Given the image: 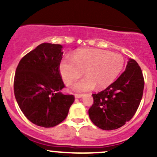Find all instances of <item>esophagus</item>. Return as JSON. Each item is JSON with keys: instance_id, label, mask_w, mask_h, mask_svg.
I'll list each match as a JSON object with an SVG mask.
<instances>
[{"instance_id": "obj_1", "label": "esophagus", "mask_w": 157, "mask_h": 157, "mask_svg": "<svg viewBox=\"0 0 157 157\" xmlns=\"http://www.w3.org/2000/svg\"><path fill=\"white\" fill-rule=\"evenodd\" d=\"M83 94H82V93H75L74 94V96H75V98H80L83 96Z\"/></svg>"}]
</instances>
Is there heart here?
Here are the masks:
<instances>
[{
    "instance_id": "b5f03b06",
    "label": "heart",
    "mask_w": 157,
    "mask_h": 157,
    "mask_svg": "<svg viewBox=\"0 0 157 157\" xmlns=\"http://www.w3.org/2000/svg\"><path fill=\"white\" fill-rule=\"evenodd\" d=\"M121 55L98 49H83L75 53L73 59L66 57L60 64V72L66 85L70 86L86 76L75 85L79 91L107 87L115 81L124 67Z\"/></svg>"
}]
</instances>
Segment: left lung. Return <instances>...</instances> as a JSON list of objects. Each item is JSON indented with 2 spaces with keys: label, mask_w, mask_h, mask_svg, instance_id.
I'll return each mask as SVG.
<instances>
[{
  "label": "left lung",
  "mask_w": 157,
  "mask_h": 157,
  "mask_svg": "<svg viewBox=\"0 0 157 157\" xmlns=\"http://www.w3.org/2000/svg\"><path fill=\"white\" fill-rule=\"evenodd\" d=\"M144 79L137 62L130 59L126 70L114 83L92 94L93 103L89 116L93 124L105 131L121 128L137 112L141 101Z\"/></svg>",
  "instance_id": "left-lung-1"
}]
</instances>
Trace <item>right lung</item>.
I'll use <instances>...</instances> for the list:
<instances>
[{
	"instance_id": "obj_1",
	"label": "right lung",
	"mask_w": 157,
	"mask_h": 157,
	"mask_svg": "<svg viewBox=\"0 0 157 157\" xmlns=\"http://www.w3.org/2000/svg\"><path fill=\"white\" fill-rule=\"evenodd\" d=\"M62 46L42 43L23 57L13 80L14 95L25 116L33 124L52 128L62 122L74 102V95H64L60 72Z\"/></svg>"
}]
</instances>
